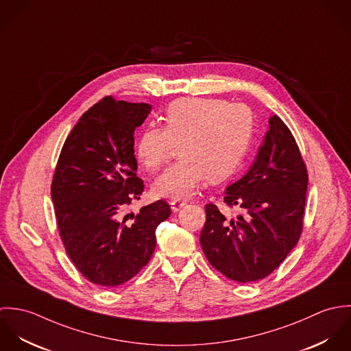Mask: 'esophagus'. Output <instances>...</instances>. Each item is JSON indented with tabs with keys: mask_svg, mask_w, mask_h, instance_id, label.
Returning <instances> with one entry per match:
<instances>
[{
	"mask_svg": "<svg viewBox=\"0 0 351 351\" xmlns=\"http://www.w3.org/2000/svg\"><path fill=\"white\" fill-rule=\"evenodd\" d=\"M170 205H171V210H173V212H178L182 206L186 205V201L176 199V200L170 201Z\"/></svg>",
	"mask_w": 351,
	"mask_h": 351,
	"instance_id": "esophagus-1",
	"label": "esophagus"
}]
</instances>
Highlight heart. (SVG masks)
I'll use <instances>...</instances> for the list:
<instances>
[{
	"label": "heart",
	"instance_id": "obj_1",
	"mask_svg": "<svg viewBox=\"0 0 351 351\" xmlns=\"http://www.w3.org/2000/svg\"><path fill=\"white\" fill-rule=\"evenodd\" d=\"M163 128L149 125L138 136L136 160L147 170L159 169L173 143L181 159L154 182L158 197L184 199L208 180L234 176L250 150L255 120L245 104L223 99H182L171 102L162 117Z\"/></svg>",
	"mask_w": 351,
	"mask_h": 351
}]
</instances>
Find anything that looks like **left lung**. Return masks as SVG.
Listing matches in <instances>:
<instances>
[{
	"label": "left lung",
	"instance_id": "left-lung-1",
	"mask_svg": "<svg viewBox=\"0 0 351 351\" xmlns=\"http://www.w3.org/2000/svg\"><path fill=\"white\" fill-rule=\"evenodd\" d=\"M306 186L299 146L274 114L250 170L226 189L224 202L242 213L226 219L215 204L205 205L200 243L209 263L238 282L267 277L300 239Z\"/></svg>",
	"mask_w": 351,
	"mask_h": 351
}]
</instances>
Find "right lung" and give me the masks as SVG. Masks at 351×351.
I'll use <instances>...</instances> for the list:
<instances>
[{
	"label": "right lung",
	"mask_w": 351,
	"mask_h": 351,
	"mask_svg": "<svg viewBox=\"0 0 351 351\" xmlns=\"http://www.w3.org/2000/svg\"><path fill=\"white\" fill-rule=\"evenodd\" d=\"M150 110L145 102L104 97L74 125L53 171L51 197L62 243L81 274L102 288L123 285L149 263L155 230L171 213L158 200L125 215L145 189L134 132Z\"/></svg>",
	"instance_id": "1"
}]
</instances>
